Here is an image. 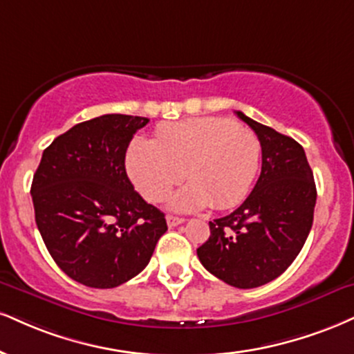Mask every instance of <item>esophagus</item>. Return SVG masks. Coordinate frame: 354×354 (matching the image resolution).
Instances as JSON below:
<instances>
[{"label": "esophagus", "mask_w": 354, "mask_h": 354, "mask_svg": "<svg viewBox=\"0 0 354 354\" xmlns=\"http://www.w3.org/2000/svg\"><path fill=\"white\" fill-rule=\"evenodd\" d=\"M166 223H168V227H176V225L185 223V219L176 218V216H166Z\"/></svg>", "instance_id": "obj_1"}]
</instances>
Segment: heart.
Returning <instances> with one entry per match:
<instances>
[{
  "label": "heart",
  "mask_w": 354,
  "mask_h": 354,
  "mask_svg": "<svg viewBox=\"0 0 354 354\" xmlns=\"http://www.w3.org/2000/svg\"><path fill=\"white\" fill-rule=\"evenodd\" d=\"M261 163V142L245 127L203 117L161 127L155 140L135 138L127 171L147 201L160 203L185 178L171 199L176 211L229 209L249 193Z\"/></svg>",
  "instance_id": "obj_1"
}]
</instances>
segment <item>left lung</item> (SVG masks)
Returning a JSON list of instances; mask_svg holds the SVG:
<instances>
[{
	"instance_id": "1",
	"label": "left lung",
	"mask_w": 354,
	"mask_h": 354,
	"mask_svg": "<svg viewBox=\"0 0 354 354\" xmlns=\"http://www.w3.org/2000/svg\"><path fill=\"white\" fill-rule=\"evenodd\" d=\"M236 113L261 142L262 171L236 211L209 223L211 236L198 257L223 282L255 288L282 275L300 254L313 224L317 188L300 143Z\"/></svg>"
}]
</instances>
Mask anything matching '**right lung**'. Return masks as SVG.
<instances>
[{
	"label": "right lung",
	"instance_id": "add662e5",
	"mask_svg": "<svg viewBox=\"0 0 354 354\" xmlns=\"http://www.w3.org/2000/svg\"><path fill=\"white\" fill-rule=\"evenodd\" d=\"M148 118L109 113L77 123L42 153L34 216L50 257L75 282L113 288L138 275L168 229L133 189L125 153Z\"/></svg>",
	"mask_w": 354,
	"mask_h": 354
}]
</instances>
